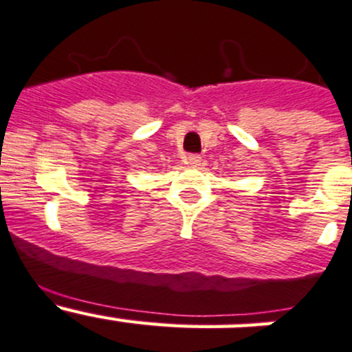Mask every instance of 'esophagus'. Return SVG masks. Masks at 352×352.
<instances>
[{
  "mask_svg": "<svg viewBox=\"0 0 352 352\" xmlns=\"http://www.w3.org/2000/svg\"><path fill=\"white\" fill-rule=\"evenodd\" d=\"M184 161H186V164L193 166V168H197V166L201 164V157L198 154H188Z\"/></svg>",
  "mask_w": 352,
  "mask_h": 352,
  "instance_id": "esophagus-1",
  "label": "esophagus"
}]
</instances>
